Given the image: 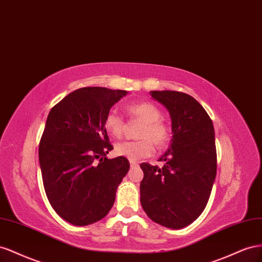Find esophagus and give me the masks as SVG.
Listing matches in <instances>:
<instances>
[{"label":"esophagus","mask_w":262,"mask_h":262,"mask_svg":"<svg viewBox=\"0 0 262 262\" xmlns=\"http://www.w3.org/2000/svg\"><path fill=\"white\" fill-rule=\"evenodd\" d=\"M138 163L135 161H130V167H137Z\"/></svg>","instance_id":"1"}]
</instances>
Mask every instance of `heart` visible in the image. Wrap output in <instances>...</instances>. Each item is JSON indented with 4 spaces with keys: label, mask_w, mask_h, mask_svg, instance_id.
<instances>
[{
    "label": "heart",
    "mask_w": 262,
    "mask_h": 262,
    "mask_svg": "<svg viewBox=\"0 0 262 262\" xmlns=\"http://www.w3.org/2000/svg\"><path fill=\"white\" fill-rule=\"evenodd\" d=\"M126 112L132 119L143 123L137 132V140L122 141L115 145V154L125 157L130 161L140 160L154 154V144L162 148L167 146L171 138L169 125L162 121L160 108L151 102L130 104ZM104 127L111 136L121 138L125 132V119L115 111H110L104 117Z\"/></svg>",
    "instance_id": "b5f03b06"
}]
</instances>
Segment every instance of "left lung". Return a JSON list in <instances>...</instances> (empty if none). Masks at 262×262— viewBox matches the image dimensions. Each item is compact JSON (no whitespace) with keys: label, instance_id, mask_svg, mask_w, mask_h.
Listing matches in <instances>:
<instances>
[{"label":"left lung","instance_id":"obj_1","mask_svg":"<svg viewBox=\"0 0 262 262\" xmlns=\"http://www.w3.org/2000/svg\"><path fill=\"white\" fill-rule=\"evenodd\" d=\"M151 96L169 111L173 135L159 159L163 167L140 164V203L151 221L180 229L199 217L211 195L217 169L214 126L189 94L151 91Z\"/></svg>","mask_w":262,"mask_h":262}]
</instances>
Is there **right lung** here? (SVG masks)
Wrapping results in <instances>:
<instances>
[{"instance_id": "1", "label": "right lung", "mask_w": 262, "mask_h": 262, "mask_svg": "<svg viewBox=\"0 0 262 262\" xmlns=\"http://www.w3.org/2000/svg\"><path fill=\"white\" fill-rule=\"evenodd\" d=\"M126 93L81 88L49 112L38 148L42 183L52 208L72 225L85 226L106 216L128 172L125 157L106 158L113 146L103 123Z\"/></svg>"}]
</instances>
